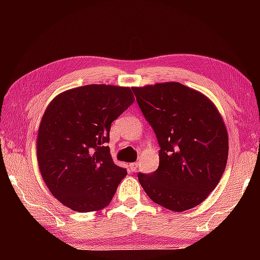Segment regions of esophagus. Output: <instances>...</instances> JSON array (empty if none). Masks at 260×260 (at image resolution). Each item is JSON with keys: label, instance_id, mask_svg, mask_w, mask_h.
I'll return each mask as SVG.
<instances>
[{"label": "esophagus", "instance_id": "34e87169", "mask_svg": "<svg viewBox=\"0 0 260 260\" xmlns=\"http://www.w3.org/2000/svg\"><path fill=\"white\" fill-rule=\"evenodd\" d=\"M128 166L132 172H135V171L138 170V162H129Z\"/></svg>", "mask_w": 260, "mask_h": 260}]
</instances>
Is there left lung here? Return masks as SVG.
<instances>
[{"label":"left lung","instance_id":"1","mask_svg":"<svg viewBox=\"0 0 260 260\" xmlns=\"http://www.w3.org/2000/svg\"><path fill=\"white\" fill-rule=\"evenodd\" d=\"M159 143V166L139 173L147 195L174 212L206 200L225 172L228 133L208 96L180 82L132 88Z\"/></svg>","mask_w":260,"mask_h":260}]
</instances>
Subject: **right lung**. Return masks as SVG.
<instances>
[{"instance_id": "add662e5", "label": "right lung", "mask_w": 260, "mask_h": 260, "mask_svg": "<svg viewBox=\"0 0 260 260\" xmlns=\"http://www.w3.org/2000/svg\"><path fill=\"white\" fill-rule=\"evenodd\" d=\"M129 87L87 85L48 104L39 126L37 158L52 196L77 212L108 206L127 171L110 153L109 132L134 102Z\"/></svg>"}]
</instances>
